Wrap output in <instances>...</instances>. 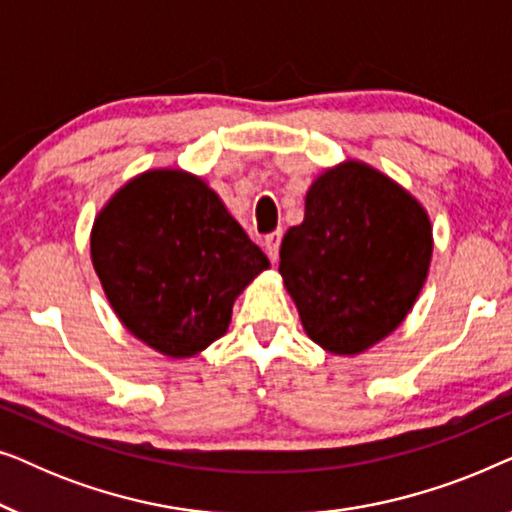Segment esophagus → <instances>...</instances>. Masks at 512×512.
I'll return each instance as SVG.
<instances>
[{
	"label": "esophagus",
	"instance_id": "obj_1",
	"mask_svg": "<svg viewBox=\"0 0 512 512\" xmlns=\"http://www.w3.org/2000/svg\"><path fill=\"white\" fill-rule=\"evenodd\" d=\"M279 244H282V230H277V233L265 237V251H268L272 263H277L279 258Z\"/></svg>",
	"mask_w": 512,
	"mask_h": 512
}]
</instances>
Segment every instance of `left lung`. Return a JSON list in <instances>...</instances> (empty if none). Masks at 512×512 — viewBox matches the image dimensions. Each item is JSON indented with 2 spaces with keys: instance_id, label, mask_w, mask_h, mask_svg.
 Listing matches in <instances>:
<instances>
[{
  "instance_id": "obj_1",
  "label": "left lung",
  "mask_w": 512,
  "mask_h": 512,
  "mask_svg": "<svg viewBox=\"0 0 512 512\" xmlns=\"http://www.w3.org/2000/svg\"><path fill=\"white\" fill-rule=\"evenodd\" d=\"M433 256L429 212L389 174L347 158L305 195V219L286 230L279 275L307 338L359 356L403 324Z\"/></svg>"
}]
</instances>
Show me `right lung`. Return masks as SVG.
I'll list each match as a JSON object with an SVG mask.
<instances>
[{
    "mask_svg": "<svg viewBox=\"0 0 512 512\" xmlns=\"http://www.w3.org/2000/svg\"><path fill=\"white\" fill-rule=\"evenodd\" d=\"M90 261L118 321L167 359L219 340L237 296L270 268L219 193L181 167L137 174L104 202Z\"/></svg>",
    "mask_w": 512,
    "mask_h": 512,
    "instance_id": "right-lung-1",
    "label": "right lung"
}]
</instances>
